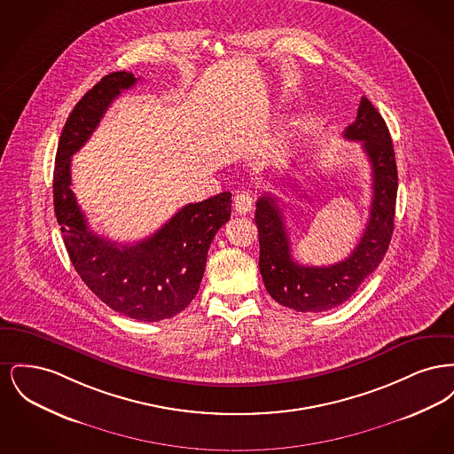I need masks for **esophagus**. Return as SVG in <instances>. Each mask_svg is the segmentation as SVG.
<instances>
[{
	"instance_id": "1",
	"label": "esophagus",
	"mask_w": 454,
	"mask_h": 454,
	"mask_svg": "<svg viewBox=\"0 0 454 454\" xmlns=\"http://www.w3.org/2000/svg\"><path fill=\"white\" fill-rule=\"evenodd\" d=\"M233 206H235V211L238 215H248L252 209H254V199L252 195L245 191H239L235 194V200H233Z\"/></svg>"
}]
</instances>
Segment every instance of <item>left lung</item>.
Masks as SVG:
<instances>
[{
  "mask_svg": "<svg viewBox=\"0 0 454 454\" xmlns=\"http://www.w3.org/2000/svg\"><path fill=\"white\" fill-rule=\"evenodd\" d=\"M348 141H361L371 163L372 199L366 230L346 260L328 267L301 265L291 255V243L278 197L257 200L259 267L267 293L296 311H326L347 301L381 263L393 235L398 173L387 122L367 100L361 98L356 121L344 130Z\"/></svg>",
  "mask_w": 454,
  "mask_h": 454,
  "instance_id": "1",
  "label": "left lung"
}]
</instances>
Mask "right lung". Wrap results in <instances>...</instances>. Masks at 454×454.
I'll list each match as a JSON object with an SVG mask.
<instances>
[{"instance_id":"right-lung-1","label":"right lung","mask_w":454,"mask_h":454,"mask_svg":"<svg viewBox=\"0 0 454 454\" xmlns=\"http://www.w3.org/2000/svg\"><path fill=\"white\" fill-rule=\"evenodd\" d=\"M136 82L128 71L110 73L69 114L56 153L54 211L71 263L95 296L124 317L160 322L194 300L211 241L231 216V194L187 204L153 237L134 245L112 243L88 228L71 191V156L87 143L108 106Z\"/></svg>"}]
</instances>
